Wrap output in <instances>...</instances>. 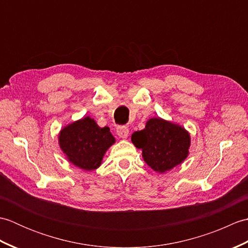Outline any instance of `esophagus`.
Wrapping results in <instances>:
<instances>
[{
    "mask_svg": "<svg viewBox=\"0 0 248 248\" xmlns=\"http://www.w3.org/2000/svg\"><path fill=\"white\" fill-rule=\"evenodd\" d=\"M116 133H117L120 139H127L129 136V129L127 127H117Z\"/></svg>",
    "mask_w": 248,
    "mask_h": 248,
    "instance_id": "34e87169",
    "label": "esophagus"
}]
</instances>
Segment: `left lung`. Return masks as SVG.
<instances>
[{
    "mask_svg": "<svg viewBox=\"0 0 248 248\" xmlns=\"http://www.w3.org/2000/svg\"><path fill=\"white\" fill-rule=\"evenodd\" d=\"M147 165L156 172L164 173L186 159L191 135L181 125L160 117L150 118L145 129L131 136Z\"/></svg>",
    "mask_w": 248,
    "mask_h": 248,
    "instance_id": "8db88e82",
    "label": "left lung"
}]
</instances>
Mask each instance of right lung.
<instances>
[{
    "label": "right lung",
    "instance_id": "add662e5",
    "mask_svg": "<svg viewBox=\"0 0 248 248\" xmlns=\"http://www.w3.org/2000/svg\"><path fill=\"white\" fill-rule=\"evenodd\" d=\"M115 141L109 128L99 127L88 116L66 125L59 134V144L67 160L88 171L101 165L105 152Z\"/></svg>",
    "mask_w": 248,
    "mask_h": 248
}]
</instances>
